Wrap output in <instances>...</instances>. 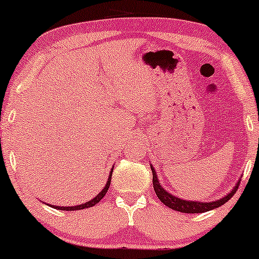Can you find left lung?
Returning a JSON list of instances; mask_svg holds the SVG:
<instances>
[{
	"instance_id": "obj_1",
	"label": "left lung",
	"mask_w": 259,
	"mask_h": 259,
	"mask_svg": "<svg viewBox=\"0 0 259 259\" xmlns=\"http://www.w3.org/2000/svg\"><path fill=\"white\" fill-rule=\"evenodd\" d=\"M151 170H152V175H153V189H154V192H156L157 197H158L160 202L164 203L167 207L181 213H203V212H208V210L215 209V208L223 206L225 202L230 200V198L234 196L235 192H236V190L239 189V185H240V180H239L234 189L231 190L227 196H224V197L219 198V200L217 201H213V202L186 201V200H181V198L177 197V196L169 194L168 191H165V190L163 189V186H160V183L158 181V179H157L156 169H153L152 165H151Z\"/></svg>"
}]
</instances>
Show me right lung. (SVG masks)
Instances as JSON below:
<instances>
[{"instance_id":"add662e5","label":"right lung","mask_w":259,"mask_h":259,"mask_svg":"<svg viewBox=\"0 0 259 259\" xmlns=\"http://www.w3.org/2000/svg\"><path fill=\"white\" fill-rule=\"evenodd\" d=\"M113 171V169H112ZM112 171L111 174H109L108 177V180H107V184L105 185V187H103L102 191L100 192L99 195L96 196L95 198H92V200H90L89 202H86V203H82V204H79V206H73V207H61V206H51L53 208H56V209H62V210H78V209H84V208H89V207H92L95 206L96 203H99V202L102 200L103 197H105V195L107 194V191H108L109 189V185H111V179H112Z\"/></svg>"}]
</instances>
